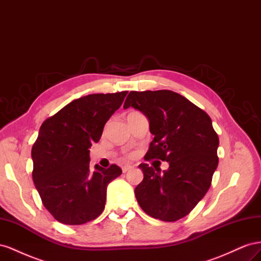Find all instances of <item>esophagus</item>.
<instances>
[{
	"label": "esophagus",
	"instance_id": "34e87169",
	"mask_svg": "<svg viewBox=\"0 0 261 261\" xmlns=\"http://www.w3.org/2000/svg\"><path fill=\"white\" fill-rule=\"evenodd\" d=\"M133 169V167L132 165H124V167L122 168V171H123V173H126V172H128V171H130Z\"/></svg>",
	"mask_w": 261,
	"mask_h": 261
}]
</instances>
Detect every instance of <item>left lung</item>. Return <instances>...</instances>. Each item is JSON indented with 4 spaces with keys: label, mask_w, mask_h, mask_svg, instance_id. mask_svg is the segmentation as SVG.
<instances>
[{
    "label": "left lung",
    "mask_w": 261,
    "mask_h": 261,
    "mask_svg": "<svg viewBox=\"0 0 261 261\" xmlns=\"http://www.w3.org/2000/svg\"><path fill=\"white\" fill-rule=\"evenodd\" d=\"M129 107L147 116L154 136L145 159L169 162L163 172L139 164L144 179L135 188L136 199L150 217L174 222L208 192L219 162V137L210 116L174 91H130L124 109Z\"/></svg>",
    "instance_id": "8db88e82"
}]
</instances>
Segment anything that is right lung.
Returning a JSON list of instances; mask_svg holds the SVG:
<instances>
[{
	"mask_svg": "<svg viewBox=\"0 0 261 261\" xmlns=\"http://www.w3.org/2000/svg\"><path fill=\"white\" fill-rule=\"evenodd\" d=\"M127 91L93 93L70 102L42 123L31 149L33 179L43 206L63 224L80 225L105 209L107 187L122 174L115 164L89 168V148Z\"/></svg>",
	"mask_w": 261,
	"mask_h": 261,
	"instance_id": "right-lung-1",
	"label": "right lung"
}]
</instances>
